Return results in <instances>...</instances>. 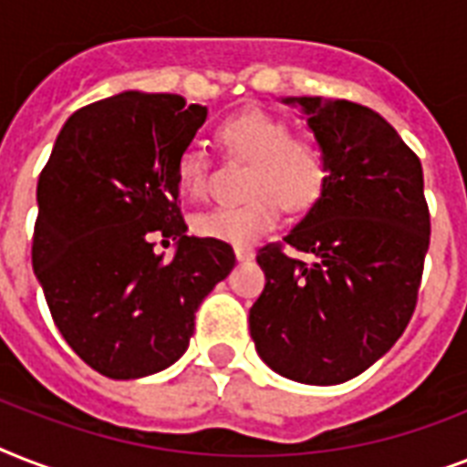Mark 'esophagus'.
Segmentation results:
<instances>
[{
  "mask_svg": "<svg viewBox=\"0 0 467 467\" xmlns=\"http://www.w3.org/2000/svg\"><path fill=\"white\" fill-rule=\"evenodd\" d=\"M234 256H237V262H252V259H254V249L237 244V247H234Z\"/></svg>",
  "mask_w": 467,
  "mask_h": 467,
  "instance_id": "esophagus-1",
  "label": "esophagus"
}]
</instances>
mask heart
<instances>
[{
	"label": "heart",
	"mask_w": 467,
	"mask_h": 467,
	"mask_svg": "<svg viewBox=\"0 0 467 467\" xmlns=\"http://www.w3.org/2000/svg\"><path fill=\"white\" fill-rule=\"evenodd\" d=\"M220 140L237 155L252 160L247 193L242 203L213 205L193 218L201 237L227 244H252L274 230L281 218V201L303 211L317 201L327 182L325 152L310 140L291 138L284 119L262 109H247L218 126ZM179 189L191 198L205 196L211 160L201 145H189L176 161Z\"/></svg>",
	"instance_id": "b5f03b06"
}]
</instances>
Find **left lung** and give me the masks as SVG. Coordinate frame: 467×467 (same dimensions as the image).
<instances>
[{
  "instance_id": "obj_1",
  "label": "left lung",
  "mask_w": 467,
  "mask_h": 467,
  "mask_svg": "<svg viewBox=\"0 0 467 467\" xmlns=\"http://www.w3.org/2000/svg\"><path fill=\"white\" fill-rule=\"evenodd\" d=\"M327 157V182L284 242L259 249L266 285L249 310L256 354L278 376L337 385L390 351L412 317L429 249L421 161L398 130L344 99L285 97Z\"/></svg>"
}]
</instances>
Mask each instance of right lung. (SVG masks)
Here are the masks:
<instances>
[{
  "instance_id": "add662e5",
  "label": "right lung",
  "mask_w": 467,
  "mask_h": 467,
  "mask_svg": "<svg viewBox=\"0 0 467 467\" xmlns=\"http://www.w3.org/2000/svg\"><path fill=\"white\" fill-rule=\"evenodd\" d=\"M208 119L179 94L120 91L65 120L38 179L33 274L72 351L113 380L169 368L227 278V242L186 234L176 161ZM176 239L175 256L151 249Z\"/></svg>"
}]
</instances>
